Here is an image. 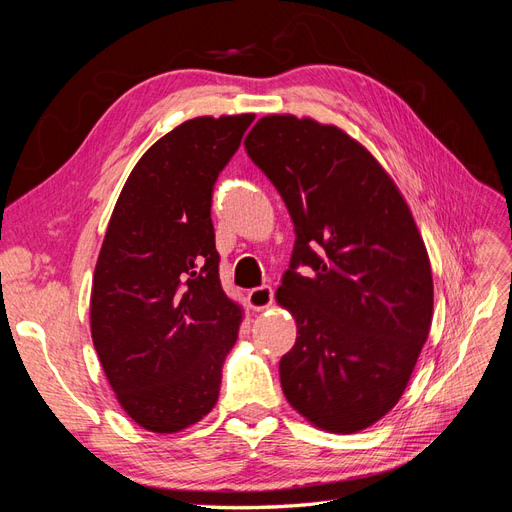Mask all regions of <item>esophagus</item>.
Masks as SVG:
<instances>
[{
	"mask_svg": "<svg viewBox=\"0 0 512 512\" xmlns=\"http://www.w3.org/2000/svg\"><path fill=\"white\" fill-rule=\"evenodd\" d=\"M247 303L252 309H267L273 303V288L271 286H258L247 292Z\"/></svg>",
	"mask_w": 512,
	"mask_h": 512,
	"instance_id": "obj_1",
	"label": "esophagus"
}]
</instances>
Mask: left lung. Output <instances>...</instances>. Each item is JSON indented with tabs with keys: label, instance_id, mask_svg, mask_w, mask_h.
<instances>
[{
	"label": "left lung",
	"instance_id": "1",
	"mask_svg": "<svg viewBox=\"0 0 512 512\" xmlns=\"http://www.w3.org/2000/svg\"><path fill=\"white\" fill-rule=\"evenodd\" d=\"M245 151L284 198L297 235L275 292L297 320L282 391L318 429H367L404 395L431 327V265L412 211L380 162L337 126L267 115Z\"/></svg>",
	"mask_w": 512,
	"mask_h": 512
}]
</instances>
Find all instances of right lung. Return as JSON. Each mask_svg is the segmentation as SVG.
<instances>
[{"label": "right lung", "instance_id": "1", "mask_svg": "<svg viewBox=\"0 0 512 512\" xmlns=\"http://www.w3.org/2000/svg\"><path fill=\"white\" fill-rule=\"evenodd\" d=\"M252 113L196 117L136 162L108 222L91 286V339L119 406L153 433L207 416L241 305L220 284L213 185Z\"/></svg>", "mask_w": 512, "mask_h": 512}]
</instances>
